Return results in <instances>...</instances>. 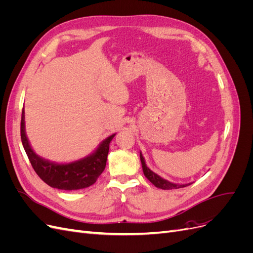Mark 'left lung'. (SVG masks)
Returning a JSON list of instances; mask_svg holds the SVG:
<instances>
[{"mask_svg": "<svg viewBox=\"0 0 253 253\" xmlns=\"http://www.w3.org/2000/svg\"><path fill=\"white\" fill-rule=\"evenodd\" d=\"M140 160H141V165H142V171L145 177H147L153 185L155 187L159 188V189H163V190H172V189H179V188H183V187H187L189 185H191L192 182H189V183H174L171 182L169 180H167L163 177H160V176L156 173L153 172L150 168L147 167V164H145V160L141 154L140 152Z\"/></svg>", "mask_w": 253, "mask_h": 253, "instance_id": "1", "label": "left lung"}]
</instances>
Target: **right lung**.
I'll return each instance as SVG.
<instances>
[{
  "label": "right lung",
  "instance_id": "obj_1",
  "mask_svg": "<svg viewBox=\"0 0 253 253\" xmlns=\"http://www.w3.org/2000/svg\"><path fill=\"white\" fill-rule=\"evenodd\" d=\"M25 112L22 111L21 140L30 164L38 176L48 186L59 190H80L94 185L103 172L113 134L99 143L91 154L72 163L58 164L40 157L33 150L25 132Z\"/></svg>",
  "mask_w": 253,
  "mask_h": 253
}]
</instances>
